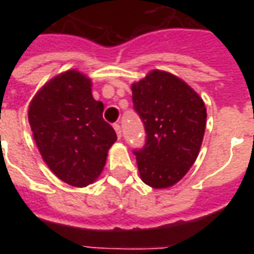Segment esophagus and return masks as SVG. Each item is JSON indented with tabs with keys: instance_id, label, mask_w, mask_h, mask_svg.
I'll return each mask as SVG.
<instances>
[{
	"instance_id": "obj_1",
	"label": "esophagus",
	"mask_w": 254,
	"mask_h": 254,
	"mask_svg": "<svg viewBox=\"0 0 254 254\" xmlns=\"http://www.w3.org/2000/svg\"><path fill=\"white\" fill-rule=\"evenodd\" d=\"M114 129H116V133H117V136H118V138H121L122 136L121 125H120V124H114Z\"/></svg>"
}]
</instances>
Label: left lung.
Returning a JSON list of instances; mask_svg holds the SVG:
<instances>
[{"instance_id": "8db88e82", "label": "left lung", "mask_w": 254, "mask_h": 254, "mask_svg": "<svg viewBox=\"0 0 254 254\" xmlns=\"http://www.w3.org/2000/svg\"><path fill=\"white\" fill-rule=\"evenodd\" d=\"M132 100L147 134L144 147L133 151L140 177L155 189L173 187L198 155L205 105L185 81L162 70L132 84Z\"/></svg>"}]
</instances>
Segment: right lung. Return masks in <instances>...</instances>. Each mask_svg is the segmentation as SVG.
<instances>
[{"mask_svg":"<svg viewBox=\"0 0 254 254\" xmlns=\"http://www.w3.org/2000/svg\"><path fill=\"white\" fill-rule=\"evenodd\" d=\"M103 103L91 94V80L77 70L52 78L35 95L28 121L49 169L72 187L99 177L116 130L103 120Z\"/></svg>","mask_w":254,"mask_h":254,"instance_id":"1","label":"right lung"}]
</instances>
